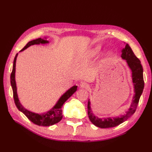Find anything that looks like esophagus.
Returning a JSON list of instances; mask_svg holds the SVG:
<instances>
[{
  "label": "esophagus",
  "mask_w": 152,
  "mask_h": 152,
  "mask_svg": "<svg viewBox=\"0 0 152 152\" xmlns=\"http://www.w3.org/2000/svg\"><path fill=\"white\" fill-rule=\"evenodd\" d=\"M80 88H82V89H88L89 88V85L88 84V83H87L86 82H82L80 83Z\"/></svg>",
  "instance_id": "obj_1"
}]
</instances>
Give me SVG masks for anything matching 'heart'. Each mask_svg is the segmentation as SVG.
Returning a JSON list of instances; mask_svg holds the SVG:
<instances>
[{
	"instance_id": "1",
	"label": "heart",
	"mask_w": 152,
	"mask_h": 152,
	"mask_svg": "<svg viewBox=\"0 0 152 152\" xmlns=\"http://www.w3.org/2000/svg\"><path fill=\"white\" fill-rule=\"evenodd\" d=\"M100 50H101V48H100L99 46L95 47V48H94V49H93V50L91 51V52H90L89 56H90V57H93V56H96V55L99 52Z\"/></svg>"
}]
</instances>
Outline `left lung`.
<instances>
[{
    "label": "left lung",
    "mask_w": 152,
    "mask_h": 152,
    "mask_svg": "<svg viewBox=\"0 0 152 152\" xmlns=\"http://www.w3.org/2000/svg\"><path fill=\"white\" fill-rule=\"evenodd\" d=\"M121 52L122 54L121 57L123 59L126 60V62L132 72V79H133L134 91L135 93L133 96V100L132 101L129 109L128 110L127 112H126L125 115H121L120 118H106L102 119L96 117L93 114L91 106H90L91 103L89 100L88 104V114L89 118L93 124L100 128L105 129L115 127L127 120L129 118H130L136 111L140 97L143 91L144 87L143 69L140 60L136 57L131 47L127 44L125 45V48L122 50Z\"/></svg>",
    "instance_id": "obj_1"
}]
</instances>
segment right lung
Here are the masks:
<instances>
[{"label":"right lung","mask_w":152,"mask_h":152,"mask_svg":"<svg viewBox=\"0 0 152 152\" xmlns=\"http://www.w3.org/2000/svg\"><path fill=\"white\" fill-rule=\"evenodd\" d=\"M49 43V42L46 40L42 39L41 38H37L36 40H33L32 41L28 42L23 49L20 51H22L27 49V48L32 46V45L34 44H47ZM18 53L16 54V56L14 58V64H13V69L12 72L11 73L10 76V83L13 90V95H14V99L15 104L17 106L18 109L19 111L23 113V114L27 116V118L29 119L31 121H32L33 124H36L39 126H45V127H48V126L53 125L54 124H57V123L59 122L61 119L63 118L62 114V106L65 101H67L68 99H69L71 96H72L74 93L76 92L77 90V86H74L72 88H70L68 91H66L64 94L61 96L59 101H57L56 104L53 107L51 108L50 110L48 111L44 114H37V113H34L33 112H31L28 110L26 108H25L23 106L21 105V104L19 102V100L18 99V93H17V87H16V83L15 80V63H16V59H17Z\"/></svg>","instance_id":"add662e5"}]
</instances>
